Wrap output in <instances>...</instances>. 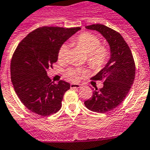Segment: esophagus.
<instances>
[{"instance_id":"esophagus-1","label":"esophagus","mask_w":150,"mask_h":150,"mask_svg":"<svg viewBox=\"0 0 150 150\" xmlns=\"http://www.w3.org/2000/svg\"><path fill=\"white\" fill-rule=\"evenodd\" d=\"M81 88L80 84H70V88L71 89H79Z\"/></svg>"}]
</instances>
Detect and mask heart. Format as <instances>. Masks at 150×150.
<instances>
[{"label": "heart", "instance_id": "b5f03b06", "mask_svg": "<svg viewBox=\"0 0 150 150\" xmlns=\"http://www.w3.org/2000/svg\"><path fill=\"white\" fill-rule=\"evenodd\" d=\"M71 44L83 50L87 54V63L92 70L99 71L106 66L109 60V50L101 46L100 38L92 33L85 32L79 34L71 39ZM69 54V47L62 44L58 50V60L66 62ZM85 71L78 68H69L65 72L67 79L76 81L80 76H84Z\"/></svg>", "mask_w": 150, "mask_h": 150}]
</instances>
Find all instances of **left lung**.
<instances>
[{
  "label": "left lung",
  "mask_w": 150,
  "mask_h": 150,
  "mask_svg": "<svg viewBox=\"0 0 150 150\" xmlns=\"http://www.w3.org/2000/svg\"><path fill=\"white\" fill-rule=\"evenodd\" d=\"M96 30L107 40L111 50V57L106 66L93 81H102L103 87H95L93 95L84 105L89 110L105 113L113 110L125 99L135 78V62L129 46L118 32L102 24L86 26Z\"/></svg>",
  "instance_id": "left-lung-1"
}]
</instances>
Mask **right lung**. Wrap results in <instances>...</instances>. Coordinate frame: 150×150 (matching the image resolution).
<instances>
[{"mask_svg":"<svg viewBox=\"0 0 150 150\" xmlns=\"http://www.w3.org/2000/svg\"><path fill=\"white\" fill-rule=\"evenodd\" d=\"M80 29L40 27L16 48L10 64L11 81L21 102L32 112L47 116L60 109L70 84L65 81L54 83L47 77V70L57 62L61 45Z\"/></svg>","mask_w":150,"mask_h":150,"instance_id":"obj_1","label":"right lung"}]
</instances>
